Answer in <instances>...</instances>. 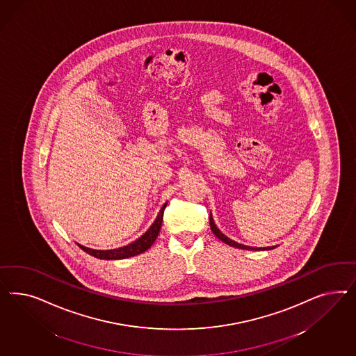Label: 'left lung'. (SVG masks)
Segmentation results:
<instances>
[{
	"mask_svg": "<svg viewBox=\"0 0 356 356\" xmlns=\"http://www.w3.org/2000/svg\"><path fill=\"white\" fill-rule=\"evenodd\" d=\"M210 227H211V231H213V234L216 235L219 240H222L223 243H226L228 245H231V247H234V248L238 249H245V250H269V249L275 248V247H264V248H254V247H248V245H244V244H238L236 241H234V240H231L229 237H227L225 234H222L220 232V229L216 226V223H214V219H213V216L210 214Z\"/></svg>",
	"mask_w": 356,
	"mask_h": 356,
	"instance_id": "8db88e82",
	"label": "left lung"
}]
</instances>
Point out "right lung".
Segmentation results:
<instances>
[{
	"mask_svg": "<svg viewBox=\"0 0 356 356\" xmlns=\"http://www.w3.org/2000/svg\"><path fill=\"white\" fill-rule=\"evenodd\" d=\"M165 206H167V204L163 205L159 214L156 216L155 222L151 225L150 228L140 238H137L136 241L130 243V244L125 245V247L108 249V250H99V249L86 248V247H83L81 244H78V245H79V248L85 250L88 254H91V256L100 259H129V257H133V256L140 254V253H143V252H146L147 249L150 248L151 245L154 244V241L156 240L158 235H159V231H161V227H162L163 213H164Z\"/></svg>",
	"mask_w": 356,
	"mask_h": 356,
	"instance_id": "obj_1",
	"label": "right lung"
}]
</instances>
